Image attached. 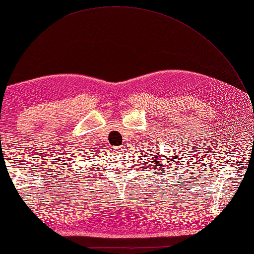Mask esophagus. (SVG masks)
Segmentation results:
<instances>
[{
    "mask_svg": "<svg viewBox=\"0 0 254 254\" xmlns=\"http://www.w3.org/2000/svg\"><path fill=\"white\" fill-rule=\"evenodd\" d=\"M112 150L115 153H122L124 150H125V147H124V146H114V147H112Z\"/></svg>",
    "mask_w": 254,
    "mask_h": 254,
    "instance_id": "esophagus-1",
    "label": "esophagus"
}]
</instances>
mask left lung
I'll return each instance as SVG.
<instances>
[{"mask_svg": "<svg viewBox=\"0 0 254 254\" xmlns=\"http://www.w3.org/2000/svg\"><path fill=\"white\" fill-rule=\"evenodd\" d=\"M145 156V155H144ZM151 156H152V154H151ZM154 158H155V162L156 163H154V165H153V169L155 170V169H157V171H162L163 169H164V167H165V165L167 164V159H164V158H166L164 155L160 157V155H159V152H157L156 153V155H154ZM175 159H177V158H175ZM152 160V159H151ZM171 163V162H170ZM150 165H152V164H150ZM158 165V167H156V166ZM168 166V165H167ZM148 167V166H147ZM154 174V172H153Z\"/></svg>", "mask_w": 254, "mask_h": 254, "instance_id": "1", "label": "left lung"}]
</instances>
